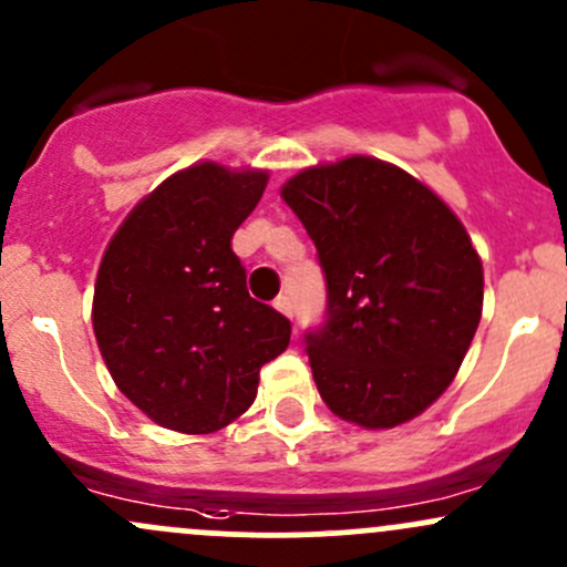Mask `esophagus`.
<instances>
[{
    "instance_id": "obj_1",
    "label": "esophagus",
    "mask_w": 567,
    "mask_h": 567,
    "mask_svg": "<svg viewBox=\"0 0 567 567\" xmlns=\"http://www.w3.org/2000/svg\"><path fill=\"white\" fill-rule=\"evenodd\" d=\"M272 306H276V310H281L284 316H289V319H291V300H289V297L281 295L276 302H272Z\"/></svg>"
}]
</instances>
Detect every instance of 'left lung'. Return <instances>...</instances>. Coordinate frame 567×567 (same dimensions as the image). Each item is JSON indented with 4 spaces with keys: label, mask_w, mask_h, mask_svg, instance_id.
I'll list each match as a JSON object with an SVG mask.
<instances>
[{
    "label": "left lung",
    "mask_w": 567,
    "mask_h": 567,
    "mask_svg": "<svg viewBox=\"0 0 567 567\" xmlns=\"http://www.w3.org/2000/svg\"><path fill=\"white\" fill-rule=\"evenodd\" d=\"M327 278L306 334L321 400L364 430L411 422L454 381L484 306V270L452 208L373 156L308 167L281 188Z\"/></svg>",
    "instance_id": "left-lung-1"
}]
</instances>
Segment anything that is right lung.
<instances>
[{"instance_id":"right-lung-1","label":"right lung","mask_w":567,"mask_h":567,"mask_svg":"<svg viewBox=\"0 0 567 567\" xmlns=\"http://www.w3.org/2000/svg\"><path fill=\"white\" fill-rule=\"evenodd\" d=\"M265 186V169L192 164L140 199L107 243L96 346L115 386L162 427H227L257 398L261 364L289 346V319L248 295L233 251Z\"/></svg>"}]
</instances>
